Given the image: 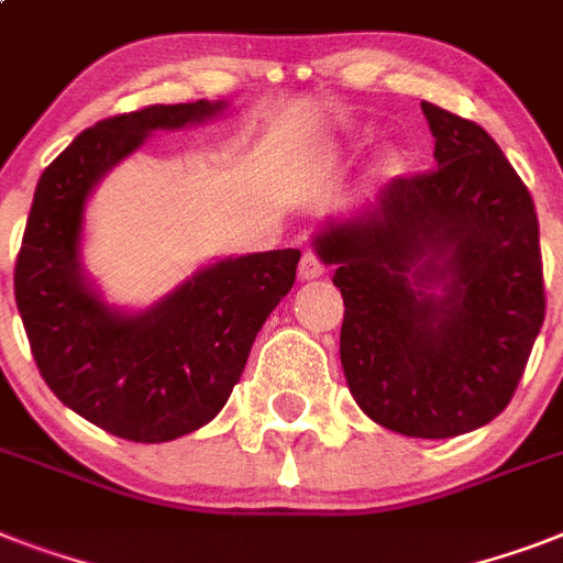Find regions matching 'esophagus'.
<instances>
[{
    "label": "esophagus",
    "instance_id": "1",
    "mask_svg": "<svg viewBox=\"0 0 563 563\" xmlns=\"http://www.w3.org/2000/svg\"><path fill=\"white\" fill-rule=\"evenodd\" d=\"M324 272H327L324 260H321L316 251H303V256H300V265H298L300 280H316V277H321Z\"/></svg>",
    "mask_w": 563,
    "mask_h": 563
}]
</instances>
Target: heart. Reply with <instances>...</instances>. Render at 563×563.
I'll return each instance as SVG.
<instances>
[{
  "instance_id": "obj_1",
  "label": "heart",
  "mask_w": 563,
  "mask_h": 563,
  "mask_svg": "<svg viewBox=\"0 0 563 563\" xmlns=\"http://www.w3.org/2000/svg\"><path fill=\"white\" fill-rule=\"evenodd\" d=\"M402 169V154L400 152H388L383 157V172H400Z\"/></svg>"
}]
</instances>
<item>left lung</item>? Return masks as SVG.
I'll return each instance as SVG.
<instances>
[{
    "label": "left lung",
    "instance_id": "obj_1",
    "mask_svg": "<svg viewBox=\"0 0 563 563\" xmlns=\"http://www.w3.org/2000/svg\"><path fill=\"white\" fill-rule=\"evenodd\" d=\"M435 169L318 236L342 289V368L379 427L453 438L506 409L547 316L538 212L485 128L423 101ZM438 285V296L429 288Z\"/></svg>",
    "mask_w": 563,
    "mask_h": 563
}]
</instances>
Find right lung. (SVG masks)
I'll return each instance as SVG.
<instances>
[{
	"label": "right lung",
	"instance_id": "add662e5",
	"mask_svg": "<svg viewBox=\"0 0 563 563\" xmlns=\"http://www.w3.org/2000/svg\"><path fill=\"white\" fill-rule=\"evenodd\" d=\"M221 108L152 104L87 128L40 175L22 233L13 295L40 376L64 406L136 444L210 423L260 327L295 286L298 247L210 265L140 316H119L84 283V203L101 175L157 128L203 122Z\"/></svg>",
	"mask_w": 563,
	"mask_h": 563
}]
</instances>
